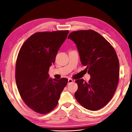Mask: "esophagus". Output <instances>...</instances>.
Instances as JSON below:
<instances>
[{
    "label": "esophagus",
    "mask_w": 132,
    "mask_h": 132,
    "mask_svg": "<svg viewBox=\"0 0 132 132\" xmlns=\"http://www.w3.org/2000/svg\"><path fill=\"white\" fill-rule=\"evenodd\" d=\"M73 81H74L72 79H68V84L71 83V82H73Z\"/></svg>",
    "instance_id": "obj_1"
}]
</instances>
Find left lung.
Masks as SVG:
<instances>
[{"label":"left lung","instance_id":"obj_1","mask_svg":"<svg viewBox=\"0 0 132 132\" xmlns=\"http://www.w3.org/2000/svg\"><path fill=\"white\" fill-rule=\"evenodd\" d=\"M77 45L82 64L90 74L88 82L78 79L74 94L84 108L96 111L104 107L117 89L119 77V61L112 46L99 33L93 30L71 32L68 37Z\"/></svg>","mask_w":132,"mask_h":132}]
</instances>
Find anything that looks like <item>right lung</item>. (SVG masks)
I'll use <instances>...</instances> for the list:
<instances>
[{
    "label": "right lung",
    "mask_w": 132,
    "mask_h": 132,
    "mask_svg": "<svg viewBox=\"0 0 132 132\" xmlns=\"http://www.w3.org/2000/svg\"><path fill=\"white\" fill-rule=\"evenodd\" d=\"M69 31L37 32L22 45L17 57L15 80L22 100L33 111L46 114L58 104L68 79L49 77L50 67Z\"/></svg>",
    "instance_id": "add662e5"
}]
</instances>
